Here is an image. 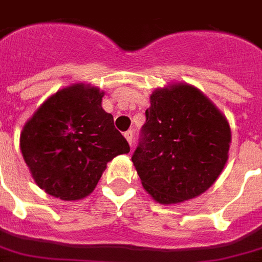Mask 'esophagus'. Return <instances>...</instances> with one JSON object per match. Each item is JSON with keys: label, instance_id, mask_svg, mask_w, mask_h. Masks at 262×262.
Here are the masks:
<instances>
[{"label": "esophagus", "instance_id": "1", "mask_svg": "<svg viewBox=\"0 0 262 262\" xmlns=\"http://www.w3.org/2000/svg\"><path fill=\"white\" fill-rule=\"evenodd\" d=\"M125 138H126V141L129 142V145L132 146V144H133V132L132 130H127L125 132Z\"/></svg>", "mask_w": 262, "mask_h": 262}]
</instances>
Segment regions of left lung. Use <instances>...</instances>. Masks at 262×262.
<instances>
[{
    "instance_id": "8db88e82",
    "label": "left lung",
    "mask_w": 262,
    "mask_h": 262,
    "mask_svg": "<svg viewBox=\"0 0 262 262\" xmlns=\"http://www.w3.org/2000/svg\"><path fill=\"white\" fill-rule=\"evenodd\" d=\"M145 116L132 157L145 190L162 205L206 192L229 157L232 132L223 112L190 83L172 82L153 90Z\"/></svg>"
}]
</instances>
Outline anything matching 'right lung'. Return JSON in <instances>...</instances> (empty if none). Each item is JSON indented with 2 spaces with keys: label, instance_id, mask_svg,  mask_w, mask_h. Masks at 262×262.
I'll return each mask as SVG.
<instances>
[{
  "label": "right lung",
  "instance_id": "right-lung-1",
  "mask_svg": "<svg viewBox=\"0 0 262 262\" xmlns=\"http://www.w3.org/2000/svg\"><path fill=\"white\" fill-rule=\"evenodd\" d=\"M104 92L73 83L52 94L24 125L19 148L33 180L63 201L85 199L106 164L126 155L129 144L102 109Z\"/></svg>",
  "mask_w": 262,
  "mask_h": 262
}]
</instances>
